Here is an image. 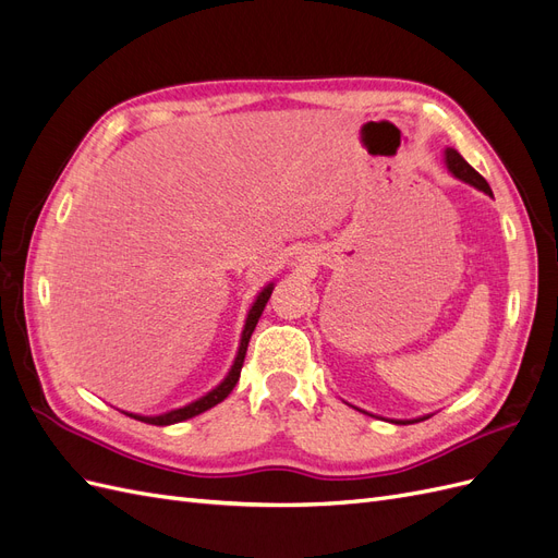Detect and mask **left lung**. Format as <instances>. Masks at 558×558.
Returning <instances> with one entry per match:
<instances>
[{"label": "left lung", "mask_w": 558, "mask_h": 558, "mask_svg": "<svg viewBox=\"0 0 558 558\" xmlns=\"http://www.w3.org/2000/svg\"><path fill=\"white\" fill-rule=\"evenodd\" d=\"M445 165H447V170H449L456 179H461V181H465V183H470V185H475V189H480L482 193L494 197L492 189H488L486 179H484L480 172L472 170V167L463 160V156L459 154V150H456V148H447V150H445ZM426 418H428V416L410 418V421H393V424H402V426H404V424H414V421H426Z\"/></svg>", "instance_id": "obj_1"}]
</instances>
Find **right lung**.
Returning a JSON list of instances; mask_svg holds the SVG:
<instances>
[{
	"label": "right lung",
	"instance_id": "1",
	"mask_svg": "<svg viewBox=\"0 0 558 558\" xmlns=\"http://www.w3.org/2000/svg\"><path fill=\"white\" fill-rule=\"evenodd\" d=\"M272 289H275V283H267L265 289L258 293L256 302H253V305H251V310H248V314H246L244 330H242L238 359H234V363H232V367H230V373L226 375V379H223L221 384H218L216 388H211V391H209L207 396H202V398H197L195 402L185 404V408L172 410V412H165V414H158V416H142V414H128V412H125V414L132 416V418H137V421H144V424H150V426H172V424H179V421L193 418V416H197V414H202V412H207V410L214 408V404L226 400V398L230 396L232 388H234V384L240 381V373H242V365H244V356H246V347H248V340H251V332L256 330V324H258V318H260V314H263V310H265V305H267L269 295H272Z\"/></svg>",
	"mask_w": 558,
	"mask_h": 558
}]
</instances>
